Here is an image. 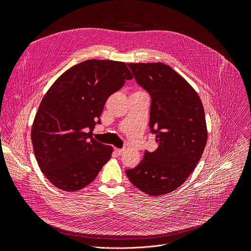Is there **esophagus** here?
<instances>
[{"mask_svg": "<svg viewBox=\"0 0 251 251\" xmlns=\"http://www.w3.org/2000/svg\"><path fill=\"white\" fill-rule=\"evenodd\" d=\"M124 149H115V152L118 156H122L124 154Z\"/></svg>", "mask_w": 251, "mask_h": 251, "instance_id": "esophagus-1", "label": "esophagus"}]
</instances>
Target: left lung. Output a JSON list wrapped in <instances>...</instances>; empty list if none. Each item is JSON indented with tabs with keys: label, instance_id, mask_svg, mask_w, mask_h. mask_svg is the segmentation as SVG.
I'll return each instance as SVG.
<instances>
[{
	"label": "left lung",
	"instance_id": "obj_1",
	"mask_svg": "<svg viewBox=\"0 0 251 251\" xmlns=\"http://www.w3.org/2000/svg\"><path fill=\"white\" fill-rule=\"evenodd\" d=\"M128 67L151 95L150 129L158 148L145 151L144 159L126 170V176L148 195H165L180 187L201 159L207 141L203 104L193 87L169 65L155 62Z\"/></svg>",
	"mask_w": 251,
	"mask_h": 251
}]
</instances>
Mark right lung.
<instances>
[{
    "label": "right lung",
    "mask_w": 251,
    "mask_h": 251,
    "mask_svg": "<svg viewBox=\"0 0 251 251\" xmlns=\"http://www.w3.org/2000/svg\"><path fill=\"white\" fill-rule=\"evenodd\" d=\"M132 75L121 61L89 59L74 65L43 97L31 127L38 164L47 179L65 192L94 180L113 148L92 138L106 100Z\"/></svg>",
    "instance_id": "obj_1"
}]
</instances>
